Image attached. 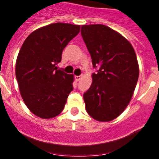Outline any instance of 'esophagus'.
Listing matches in <instances>:
<instances>
[{
    "mask_svg": "<svg viewBox=\"0 0 159 159\" xmlns=\"http://www.w3.org/2000/svg\"><path fill=\"white\" fill-rule=\"evenodd\" d=\"M81 77H82V75H75V80H76V81L80 80Z\"/></svg>",
    "mask_w": 159,
    "mask_h": 159,
    "instance_id": "obj_1",
    "label": "esophagus"
}]
</instances>
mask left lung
Segmentation results:
<instances>
[{
    "instance_id": "left-lung-1",
    "label": "left lung",
    "mask_w": 159,
    "mask_h": 159,
    "mask_svg": "<svg viewBox=\"0 0 159 159\" xmlns=\"http://www.w3.org/2000/svg\"><path fill=\"white\" fill-rule=\"evenodd\" d=\"M81 36L96 68L84 94L86 111L95 120L111 121L125 110L134 93L139 74L135 52L106 25H83Z\"/></svg>"
}]
</instances>
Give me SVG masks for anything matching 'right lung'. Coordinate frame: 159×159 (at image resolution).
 Returning <instances> with one entry per match:
<instances>
[{"mask_svg":"<svg viewBox=\"0 0 159 159\" xmlns=\"http://www.w3.org/2000/svg\"><path fill=\"white\" fill-rule=\"evenodd\" d=\"M80 29V25L51 24L32 32L22 44L16 59V80L24 102L38 117L58 116L73 90V75L56 66Z\"/></svg>","mask_w":159,"mask_h":159,"instance_id":"1","label":"right lung"}]
</instances>
